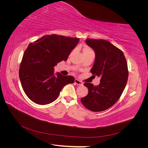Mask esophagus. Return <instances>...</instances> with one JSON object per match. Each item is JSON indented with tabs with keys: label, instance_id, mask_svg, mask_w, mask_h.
Masks as SVG:
<instances>
[{
	"label": "esophagus",
	"instance_id": "1",
	"mask_svg": "<svg viewBox=\"0 0 148 148\" xmlns=\"http://www.w3.org/2000/svg\"><path fill=\"white\" fill-rule=\"evenodd\" d=\"M75 83L76 84H77V85H82V84H83V83L81 81H79V80H78V79H75Z\"/></svg>",
	"mask_w": 148,
	"mask_h": 148
}]
</instances>
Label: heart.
Listing matches in <instances>:
<instances>
[{
	"label": "heart",
	"mask_w": 148,
	"mask_h": 148,
	"mask_svg": "<svg viewBox=\"0 0 148 148\" xmlns=\"http://www.w3.org/2000/svg\"><path fill=\"white\" fill-rule=\"evenodd\" d=\"M83 54L84 55H86L88 54V53H92L94 52V51H92V49L89 47L88 46H85L83 49Z\"/></svg>",
	"instance_id": "b5f03b06"
}]
</instances>
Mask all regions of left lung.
Instances as JSON below:
<instances>
[{
  "label": "left lung",
  "mask_w": 148,
  "mask_h": 148,
  "mask_svg": "<svg viewBox=\"0 0 148 148\" xmlns=\"http://www.w3.org/2000/svg\"><path fill=\"white\" fill-rule=\"evenodd\" d=\"M86 43L96 54L91 72L101 79L97 86L84 83L88 94L81 101L88 110L101 112L112 106L122 95L128 77L127 62L123 52L109 41L87 39Z\"/></svg>",
  "instance_id": "left-lung-1"
}]
</instances>
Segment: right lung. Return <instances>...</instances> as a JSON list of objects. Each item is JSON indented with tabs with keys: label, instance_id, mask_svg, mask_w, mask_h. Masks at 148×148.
Masks as SVG:
<instances>
[{
	"label": "right lung",
	"instance_id": "add662e5",
	"mask_svg": "<svg viewBox=\"0 0 148 148\" xmlns=\"http://www.w3.org/2000/svg\"><path fill=\"white\" fill-rule=\"evenodd\" d=\"M79 38L46 35L31 42L23 53L19 77L29 99L39 105L54 101L66 84L73 83L72 76L54 75V66L66 61L77 45Z\"/></svg>",
	"mask_w": 148,
	"mask_h": 148
}]
</instances>
